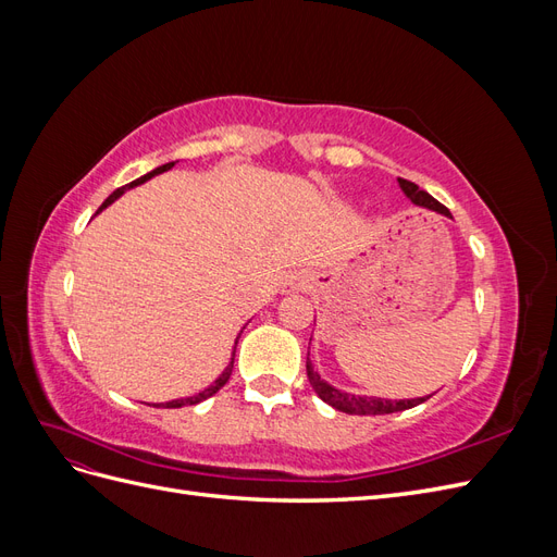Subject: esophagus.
<instances>
[{"label": "esophagus", "instance_id": "1", "mask_svg": "<svg viewBox=\"0 0 557 557\" xmlns=\"http://www.w3.org/2000/svg\"><path fill=\"white\" fill-rule=\"evenodd\" d=\"M309 274L305 272H297L293 276H288V281L283 283V293H299V290H307L309 288Z\"/></svg>", "mask_w": 557, "mask_h": 557}]
</instances>
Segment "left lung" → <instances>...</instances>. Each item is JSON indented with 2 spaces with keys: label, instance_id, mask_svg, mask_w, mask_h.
Wrapping results in <instances>:
<instances>
[{
  "label": "left lung",
  "instance_id": "8db88e82",
  "mask_svg": "<svg viewBox=\"0 0 557 557\" xmlns=\"http://www.w3.org/2000/svg\"><path fill=\"white\" fill-rule=\"evenodd\" d=\"M399 188L404 190V195H407L413 205L418 207H425V209H432V211H440L444 215L450 218V211L440 205L430 193L420 190L416 183L407 181V178H399ZM307 376H309V383L313 385V391L318 393V397L323 399L325 404H330V407H334L336 411H344V413H350V416H381V413H395V411H404V409H411V407H418V404H423L430 399L428 397H416V399H381V397H360V395H350V393H342L336 391V387H332L330 383H325L323 379H320L318 372H313V364L307 356Z\"/></svg>",
  "mask_w": 557,
  "mask_h": 557
}]
</instances>
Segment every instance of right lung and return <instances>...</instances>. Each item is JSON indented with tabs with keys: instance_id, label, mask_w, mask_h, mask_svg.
<instances>
[{
	"instance_id": "add662e5",
	"label": "right lung",
	"mask_w": 557,
	"mask_h": 557,
	"mask_svg": "<svg viewBox=\"0 0 557 557\" xmlns=\"http://www.w3.org/2000/svg\"><path fill=\"white\" fill-rule=\"evenodd\" d=\"M174 166V162H166V164H162V166H158V170H153L150 174H146V176H141V178H137V181H132V183H127V185H123V188H117V190H113L111 195H109V199L104 201L102 207L97 209V213L102 211V209H107L113 199H117L121 197L125 190H129V188H134V185H139V183H146L148 178H153L156 174H162V172H166V170H172ZM232 367H234V352H232V362L227 364V369L225 372L215 379V383L213 385H209L207 391H201V393H197V395H193V397H185V399H174V401H166V404H156V407H164V409H178V407H190V404H199V401H205L207 397H211V395H215L218 391H221V387L230 381V376H232Z\"/></svg>"
}]
</instances>
